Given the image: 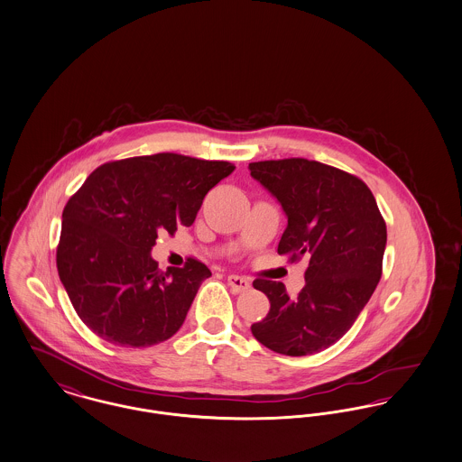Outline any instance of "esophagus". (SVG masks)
<instances>
[{
  "label": "esophagus",
  "instance_id": "obj_1",
  "mask_svg": "<svg viewBox=\"0 0 462 462\" xmlns=\"http://www.w3.org/2000/svg\"><path fill=\"white\" fill-rule=\"evenodd\" d=\"M227 283H229V287L236 291V293L250 289V282H248L246 278H243V276H238V274H229V276H227Z\"/></svg>",
  "mask_w": 462,
  "mask_h": 462
}]
</instances>
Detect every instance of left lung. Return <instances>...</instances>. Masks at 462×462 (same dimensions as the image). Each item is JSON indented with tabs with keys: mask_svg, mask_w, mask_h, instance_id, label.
I'll use <instances>...</instances> for the list:
<instances>
[{
	"mask_svg": "<svg viewBox=\"0 0 462 462\" xmlns=\"http://www.w3.org/2000/svg\"><path fill=\"white\" fill-rule=\"evenodd\" d=\"M248 169L289 219L278 254L308 261L297 297L280 282H254L271 308L252 334L280 355H315L351 328L375 291L386 222L364 180L347 171L304 158L255 162Z\"/></svg>",
	"mask_w": 462,
	"mask_h": 462,
	"instance_id": "left-lung-1",
	"label": "left lung"
}]
</instances>
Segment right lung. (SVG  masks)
<instances>
[{
	"label": "right lung",
	"instance_id": "obj_1",
	"mask_svg": "<svg viewBox=\"0 0 462 462\" xmlns=\"http://www.w3.org/2000/svg\"><path fill=\"white\" fill-rule=\"evenodd\" d=\"M233 171L229 162L158 152L104 163L87 177L62 212L57 271L96 336L147 347L182 327L212 273L196 259L163 273L151 248L158 231L191 226L205 195Z\"/></svg>",
	"mask_w": 462,
	"mask_h": 462
}]
</instances>
